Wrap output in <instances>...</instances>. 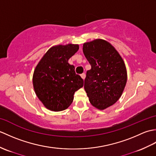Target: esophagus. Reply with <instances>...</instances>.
Instances as JSON below:
<instances>
[{
  "instance_id": "esophagus-1",
  "label": "esophagus",
  "mask_w": 156,
  "mask_h": 156,
  "mask_svg": "<svg viewBox=\"0 0 156 156\" xmlns=\"http://www.w3.org/2000/svg\"><path fill=\"white\" fill-rule=\"evenodd\" d=\"M80 76H81L82 78L83 79V80H84V79H85V77H86V74H84V73H83V74H82Z\"/></svg>"
}]
</instances>
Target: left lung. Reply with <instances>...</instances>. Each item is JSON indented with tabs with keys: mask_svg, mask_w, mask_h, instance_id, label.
Masks as SVG:
<instances>
[{
	"mask_svg": "<svg viewBox=\"0 0 156 156\" xmlns=\"http://www.w3.org/2000/svg\"><path fill=\"white\" fill-rule=\"evenodd\" d=\"M83 53L91 66L84 80L85 91L91 105L104 110L123 92L127 79L125 64L113 46L103 39L84 43Z\"/></svg>",
	"mask_w": 156,
	"mask_h": 156,
	"instance_id": "obj_1",
	"label": "left lung"
}]
</instances>
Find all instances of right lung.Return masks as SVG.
<instances>
[{"label":"right lung","mask_w":156,"mask_h":156,"mask_svg":"<svg viewBox=\"0 0 156 156\" xmlns=\"http://www.w3.org/2000/svg\"><path fill=\"white\" fill-rule=\"evenodd\" d=\"M78 49L77 44L54 46L36 66L33 76L34 90L49 110H65L74 100V92L83 87V79L76 74L74 66L68 63Z\"/></svg>","instance_id":"right-lung-1"}]
</instances>
